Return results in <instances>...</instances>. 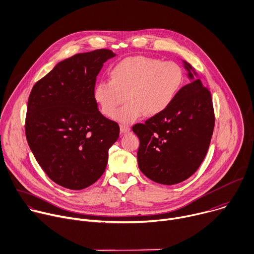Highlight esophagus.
I'll list each match as a JSON object with an SVG mask.
<instances>
[{"instance_id":"esophagus-1","label":"esophagus","mask_w":254,"mask_h":254,"mask_svg":"<svg viewBox=\"0 0 254 254\" xmlns=\"http://www.w3.org/2000/svg\"><path fill=\"white\" fill-rule=\"evenodd\" d=\"M130 132V127L127 126V125H120V133L123 135V134H126Z\"/></svg>"}]
</instances>
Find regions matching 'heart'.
<instances>
[{"mask_svg": "<svg viewBox=\"0 0 254 254\" xmlns=\"http://www.w3.org/2000/svg\"><path fill=\"white\" fill-rule=\"evenodd\" d=\"M183 83V71L174 61L134 56L110 70V80L96 84L93 97L103 115L112 118L125 98L128 102L116 115L121 123H132L146 114L155 116L173 102Z\"/></svg>", "mask_w": 254, "mask_h": 254, "instance_id": "heart-1", "label": "heart"}]
</instances>
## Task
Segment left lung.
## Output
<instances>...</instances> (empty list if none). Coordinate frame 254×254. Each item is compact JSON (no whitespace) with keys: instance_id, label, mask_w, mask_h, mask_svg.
I'll use <instances>...</instances> for the list:
<instances>
[{"instance_id":"8db88e82","label":"left lung","mask_w":254,"mask_h":254,"mask_svg":"<svg viewBox=\"0 0 254 254\" xmlns=\"http://www.w3.org/2000/svg\"><path fill=\"white\" fill-rule=\"evenodd\" d=\"M183 63L191 82L163 112L132 127L140 140L139 169L165 185L180 183L195 173L205 158L215 124L210 91L194 78L191 65Z\"/></svg>"}]
</instances>
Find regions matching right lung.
Wrapping results in <instances>:
<instances>
[{"instance_id": "right-lung-1", "label": "right lung", "mask_w": 254, "mask_h": 254, "mask_svg": "<svg viewBox=\"0 0 254 254\" xmlns=\"http://www.w3.org/2000/svg\"><path fill=\"white\" fill-rule=\"evenodd\" d=\"M115 54L108 49L72 56L33 87L25 132L33 154L48 177L68 189L81 190L104 173L109 148L120 133L104 117L93 97L96 77Z\"/></svg>"}]
</instances>
